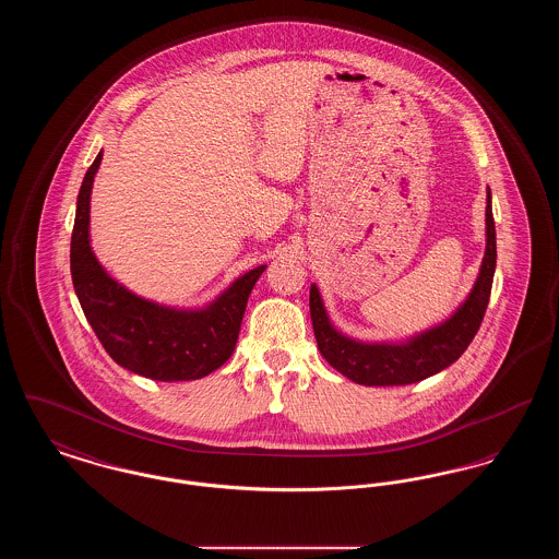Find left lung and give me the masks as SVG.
<instances>
[{"label": "left lung", "instance_id": "1", "mask_svg": "<svg viewBox=\"0 0 559 559\" xmlns=\"http://www.w3.org/2000/svg\"><path fill=\"white\" fill-rule=\"evenodd\" d=\"M497 267L492 197L486 194V251L478 278L451 317L404 342H360L347 337L329 319L319 287H310V317L320 354L335 371L360 385H408L444 371L467 349L484 319Z\"/></svg>", "mask_w": 559, "mask_h": 559}]
</instances>
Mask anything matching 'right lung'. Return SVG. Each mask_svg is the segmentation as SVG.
I'll list each match as a JSON object with an SVG mask.
<instances>
[{"label":"right lung","mask_w":559,"mask_h":559,"mask_svg":"<svg viewBox=\"0 0 559 559\" xmlns=\"http://www.w3.org/2000/svg\"><path fill=\"white\" fill-rule=\"evenodd\" d=\"M100 160L103 151L81 182L71 237L81 310L119 367L155 381L207 377L233 356L249 293L266 266L240 274L203 308L165 306L130 292L108 274L90 245V199Z\"/></svg>","instance_id":"right-lung-1"}]
</instances>
